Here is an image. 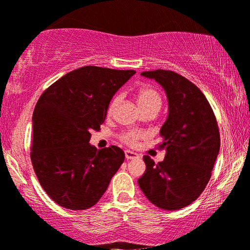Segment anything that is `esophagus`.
Wrapping results in <instances>:
<instances>
[{
    "label": "esophagus",
    "mask_w": 250,
    "mask_h": 250,
    "mask_svg": "<svg viewBox=\"0 0 250 250\" xmlns=\"http://www.w3.org/2000/svg\"><path fill=\"white\" fill-rule=\"evenodd\" d=\"M125 157L127 160H134V159H137L138 157V154L135 152L133 151H129V149H126L125 151Z\"/></svg>",
    "instance_id": "esophagus-1"
}]
</instances>
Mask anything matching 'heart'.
Returning <instances> with one entry per match:
<instances>
[{"instance_id": "obj_1", "label": "heart", "mask_w": 250, "mask_h": 250, "mask_svg": "<svg viewBox=\"0 0 250 250\" xmlns=\"http://www.w3.org/2000/svg\"><path fill=\"white\" fill-rule=\"evenodd\" d=\"M118 102H120V96H116L108 107V114L113 113V110L115 109V107L117 106ZM137 102L142 110L151 108V107L161 106V97L159 93H157L154 88L148 87V86L141 87L140 89L137 90ZM143 137H144V133L136 132V130H130V132L123 134L122 141L125 142L126 144L134 145L136 144V142L140 140V138H143Z\"/></svg>"}]
</instances>
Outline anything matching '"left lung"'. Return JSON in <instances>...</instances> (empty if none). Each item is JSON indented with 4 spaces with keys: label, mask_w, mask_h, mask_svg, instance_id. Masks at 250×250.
Masks as SVG:
<instances>
[{
    "label": "left lung",
    "mask_w": 250,
    "mask_h": 250,
    "mask_svg": "<svg viewBox=\"0 0 250 250\" xmlns=\"http://www.w3.org/2000/svg\"><path fill=\"white\" fill-rule=\"evenodd\" d=\"M141 75L163 87L168 114L159 145L167 154L157 164L143 157L146 170L138 186L157 208L182 209L199 198L211 178L220 148L217 120L206 96L183 76L162 69Z\"/></svg>",
    "instance_id": "1"
}]
</instances>
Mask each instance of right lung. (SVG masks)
<instances>
[{
	"label": "right lung",
	"mask_w": 250,
	"mask_h": 250,
	"mask_svg": "<svg viewBox=\"0 0 250 250\" xmlns=\"http://www.w3.org/2000/svg\"><path fill=\"white\" fill-rule=\"evenodd\" d=\"M136 71L86 66L68 72L40 96L32 116L31 161L56 203L70 210L95 206L124 162L123 149L89 143L113 96Z\"/></svg>",
	"instance_id": "obj_1"
}]
</instances>
